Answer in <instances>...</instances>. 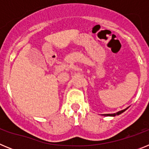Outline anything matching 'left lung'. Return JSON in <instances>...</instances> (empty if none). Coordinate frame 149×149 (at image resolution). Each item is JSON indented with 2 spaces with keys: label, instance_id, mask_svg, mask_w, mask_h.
<instances>
[{
  "label": "left lung",
  "instance_id": "left-lung-1",
  "mask_svg": "<svg viewBox=\"0 0 149 149\" xmlns=\"http://www.w3.org/2000/svg\"><path fill=\"white\" fill-rule=\"evenodd\" d=\"M127 108L125 109V110H121V111L118 112V113H113V114H104V116H115L119 115V114L122 113H123V112L125 111V110H127Z\"/></svg>",
  "mask_w": 149,
  "mask_h": 149
}]
</instances>
